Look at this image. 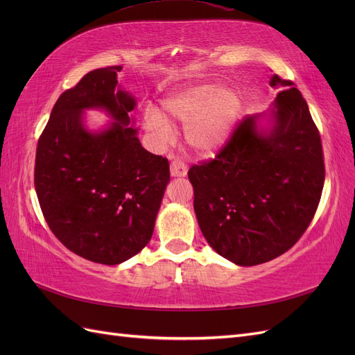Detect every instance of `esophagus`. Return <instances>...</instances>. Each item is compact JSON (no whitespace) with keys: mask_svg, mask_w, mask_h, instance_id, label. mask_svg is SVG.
Returning <instances> with one entry per match:
<instances>
[{"mask_svg":"<svg viewBox=\"0 0 355 355\" xmlns=\"http://www.w3.org/2000/svg\"><path fill=\"white\" fill-rule=\"evenodd\" d=\"M170 173H171V176H175V178L187 176V173H188V166L184 163V161L175 159L173 163H171V166H170Z\"/></svg>","mask_w":355,"mask_h":355,"instance_id":"obj_1","label":"esophagus"}]
</instances>
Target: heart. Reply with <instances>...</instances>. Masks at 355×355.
<instances>
[{
	"label": "heart",
	"instance_id": "heart-1",
	"mask_svg": "<svg viewBox=\"0 0 355 355\" xmlns=\"http://www.w3.org/2000/svg\"><path fill=\"white\" fill-rule=\"evenodd\" d=\"M166 112L175 120L188 123V142L200 151H211L227 139L239 99L231 90H219L216 85L204 84L180 90L163 102ZM145 123L158 137L168 139L173 133L170 123L158 111H148Z\"/></svg>",
	"mask_w": 355,
	"mask_h": 355
}]
</instances>
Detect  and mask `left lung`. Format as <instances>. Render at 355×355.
<instances>
[{
	"instance_id": "obj_1",
	"label": "left lung",
	"mask_w": 355,
	"mask_h": 355,
	"mask_svg": "<svg viewBox=\"0 0 355 355\" xmlns=\"http://www.w3.org/2000/svg\"><path fill=\"white\" fill-rule=\"evenodd\" d=\"M270 84L282 89L271 130L257 132V116L247 115L214 158L188 171L202 235L241 266L292 249L313 220L324 185L323 146L305 99L277 73Z\"/></svg>"
}]
</instances>
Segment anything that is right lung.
I'll use <instances>...</instances> for the list:
<instances>
[{"label":"right lung","mask_w":355,"mask_h":355,"mask_svg":"<svg viewBox=\"0 0 355 355\" xmlns=\"http://www.w3.org/2000/svg\"><path fill=\"white\" fill-rule=\"evenodd\" d=\"M121 67L93 69L53 106L35 154L40 207L56 239L84 259L116 265L149 243L170 180L167 158L148 153L130 125L135 99L115 90ZM103 107L116 123L99 135L82 110Z\"/></svg>","instance_id":"add662e5"}]
</instances>
